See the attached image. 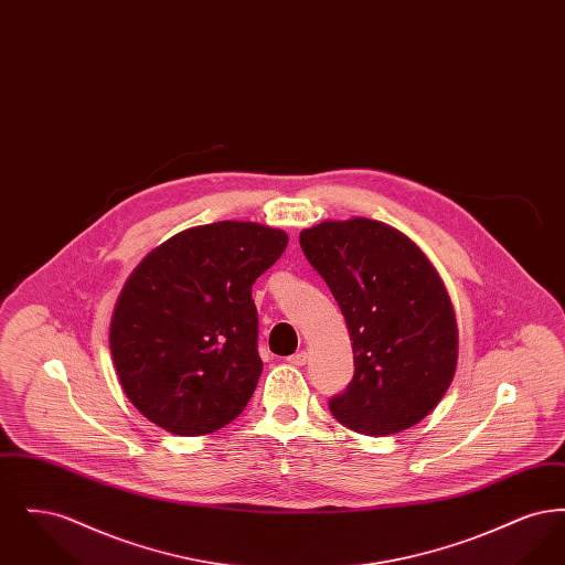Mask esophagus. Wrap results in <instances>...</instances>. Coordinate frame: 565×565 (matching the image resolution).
I'll return each mask as SVG.
<instances>
[{"instance_id":"obj_1","label":"esophagus","mask_w":565,"mask_h":565,"mask_svg":"<svg viewBox=\"0 0 565 565\" xmlns=\"http://www.w3.org/2000/svg\"><path fill=\"white\" fill-rule=\"evenodd\" d=\"M307 360H309V353H307V351H298V353L288 358V362H290L292 366H305Z\"/></svg>"}]
</instances>
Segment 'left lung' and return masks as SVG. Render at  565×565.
<instances>
[{
	"label": "left lung",
	"mask_w": 565,
	"mask_h": 565,
	"mask_svg": "<svg viewBox=\"0 0 565 565\" xmlns=\"http://www.w3.org/2000/svg\"><path fill=\"white\" fill-rule=\"evenodd\" d=\"M350 330L355 373L330 413L366 436L406 430L430 415L457 366L451 298L426 254L369 220H326L300 233Z\"/></svg>",
	"instance_id": "8db88e82"
}]
</instances>
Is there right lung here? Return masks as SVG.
<instances>
[{
    "instance_id": "obj_1",
    "label": "right lung",
    "mask_w": 565,
    "mask_h": 565,
    "mask_svg": "<svg viewBox=\"0 0 565 565\" xmlns=\"http://www.w3.org/2000/svg\"><path fill=\"white\" fill-rule=\"evenodd\" d=\"M288 245L279 228L224 220L152 249L129 275L109 323L116 375L162 430H220L249 403L263 360L254 281Z\"/></svg>"
}]
</instances>
